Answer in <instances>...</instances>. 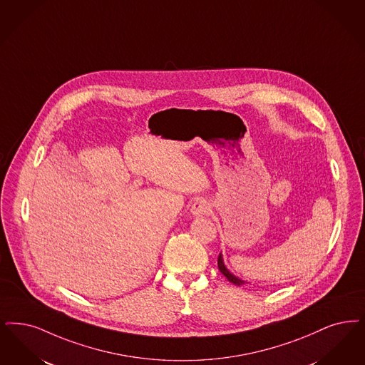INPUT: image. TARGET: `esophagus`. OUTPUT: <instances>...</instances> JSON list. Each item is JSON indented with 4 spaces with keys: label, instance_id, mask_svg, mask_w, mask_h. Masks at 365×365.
<instances>
[{
    "label": "esophagus",
    "instance_id": "obj_1",
    "mask_svg": "<svg viewBox=\"0 0 365 365\" xmlns=\"http://www.w3.org/2000/svg\"><path fill=\"white\" fill-rule=\"evenodd\" d=\"M210 212V205L207 204L205 200H197L192 206H191V213L195 217H201V216H206Z\"/></svg>",
    "mask_w": 365,
    "mask_h": 365
}]
</instances>
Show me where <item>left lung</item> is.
I'll return each mask as SVG.
<instances>
[{"label": "left lung", "mask_w": 365, "mask_h": 365, "mask_svg": "<svg viewBox=\"0 0 365 365\" xmlns=\"http://www.w3.org/2000/svg\"><path fill=\"white\" fill-rule=\"evenodd\" d=\"M217 264H219V270L227 277V279L230 281V282H232L234 285H237V287H240V285H243V284H246V281H243V279H240L239 277H236L234 276L227 267H225V264H224V261H222V255L220 254L219 259H217Z\"/></svg>", "instance_id": "8db88e82"}]
</instances>
